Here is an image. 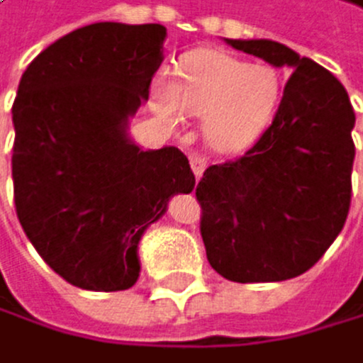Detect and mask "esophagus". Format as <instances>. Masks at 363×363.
<instances>
[{
    "label": "esophagus",
    "mask_w": 363,
    "mask_h": 363,
    "mask_svg": "<svg viewBox=\"0 0 363 363\" xmlns=\"http://www.w3.org/2000/svg\"><path fill=\"white\" fill-rule=\"evenodd\" d=\"M189 164H191L194 176L201 178V176H203V172H205V167H207V160H205L203 156H191V158H189Z\"/></svg>",
    "instance_id": "34e87169"
}]
</instances>
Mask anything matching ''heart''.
<instances>
[{
    "mask_svg": "<svg viewBox=\"0 0 363 363\" xmlns=\"http://www.w3.org/2000/svg\"><path fill=\"white\" fill-rule=\"evenodd\" d=\"M281 98V77L267 64H247L220 50H194L178 79L158 75L151 84L156 113L180 125L185 116L203 118V140L218 154H238L255 145L272 122Z\"/></svg>",
    "mask_w": 363,
    "mask_h": 363,
    "instance_id": "1",
    "label": "heart"
}]
</instances>
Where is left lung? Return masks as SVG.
I'll return each mask as SVG.
<instances>
[{
    "instance_id": "left-lung-1",
    "label": "left lung",
    "mask_w": 363,
    "mask_h": 363,
    "mask_svg": "<svg viewBox=\"0 0 363 363\" xmlns=\"http://www.w3.org/2000/svg\"><path fill=\"white\" fill-rule=\"evenodd\" d=\"M225 42L292 75L259 143L199 180L207 261L236 284L286 281L310 270L346 223L354 111L330 71L286 44Z\"/></svg>"
}]
</instances>
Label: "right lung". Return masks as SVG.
Masks as SVG:
<instances>
[{
    "instance_id": "obj_1",
    "label": "right lung",
    "mask_w": 363,
    "mask_h": 363,
    "mask_svg": "<svg viewBox=\"0 0 363 363\" xmlns=\"http://www.w3.org/2000/svg\"><path fill=\"white\" fill-rule=\"evenodd\" d=\"M164 38L160 24H89L44 48L19 79L17 218L40 257L82 290L131 288L143 234L174 194L196 185L180 149L145 151L129 135Z\"/></svg>"
}]
</instances>
